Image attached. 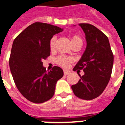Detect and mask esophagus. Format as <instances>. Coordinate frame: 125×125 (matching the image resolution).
Wrapping results in <instances>:
<instances>
[{
  "label": "esophagus",
  "instance_id": "1",
  "mask_svg": "<svg viewBox=\"0 0 125 125\" xmlns=\"http://www.w3.org/2000/svg\"><path fill=\"white\" fill-rule=\"evenodd\" d=\"M63 73L65 75H67L70 73V71H68V70H63Z\"/></svg>",
  "mask_w": 125,
  "mask_h": 125
}]
</instances>
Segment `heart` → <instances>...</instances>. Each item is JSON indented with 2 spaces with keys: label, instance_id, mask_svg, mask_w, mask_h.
<instances>
[{
  "label": "heart",
  "instance_id": "heart-1",
  "mask_svg": "<svg viewBox=\"0 0 125 125\" xmlns=\"http://www.w3.org/2000/svg\"><path fill=\"white\" fill-rule=\"evenodd\" d=\"M55 40H56L55 36H53L50 40V48L51 50H53L55 48ZM71 41H72V43H73L77 41L82 42V40L78 36H73L71 38ZM55 62L61 67L66 68L69 67L70 63L72 62V59L65 55H59L55 58Z\"/></svg>",
  "mask_w": 125,
  "mask_h": 125
}]
</instances>
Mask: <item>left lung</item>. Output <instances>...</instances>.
Masks as SVG:
<instances>
[{"mask_svg": "<svg viewBox=\"0 0 125 125\" xmlns=\"http://www.w3.org/2000/svg\"><path fill=\"white\" fill-rule=\"evenodd\" d=\"M85 34L87 46L73 71L83 70L85 74L72 86L75 95L84 100H92L100 95L111 78L113 54L107 36L93 25L79 24ZM77 71V72H78Z\"/></svg>", "mask_w": 125, "mask_h": 125, "instance_id": "8db88e82", "label": "left lung"}]
</instances>
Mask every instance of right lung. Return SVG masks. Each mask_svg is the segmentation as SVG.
I'll return each mask as SVG.
<instances>
[{"label":"right lung","mask_w":125,"mask_h":125,"mask_svg":"<svg viewBox=\"0 0 125 125\" xmlns=\"http://www.w3.org/2000/svg\"><path fill=\"white\" fill-rule=\"evenodd\" d=\"M63 29L46 23L35 22L24 30L13 42L9 65L18 91L34 103L48 101L55 84L63 75L62 68L46 71L42 60L50 55V40Z\"/></svg>","instance_id":"right-lung-1"}]
</instances>
